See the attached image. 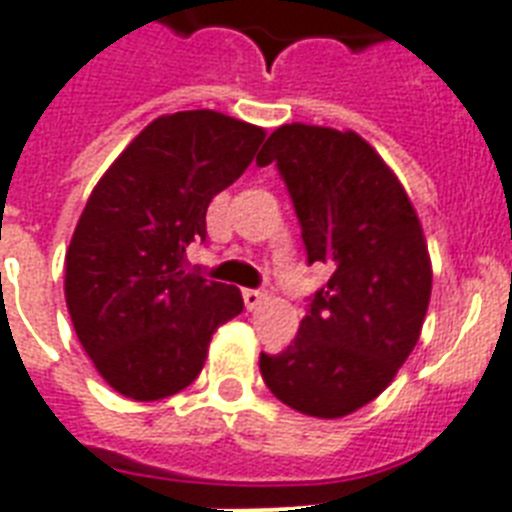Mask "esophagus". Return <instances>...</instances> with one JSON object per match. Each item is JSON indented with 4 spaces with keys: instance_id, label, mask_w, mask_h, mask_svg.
I'll use <instances>...</instances> for the list:
<instances>
[{
    "instance_id": "1",
    "label": "esophagus",
    "mask_w": 512,
    "mask_h": 512,
    "mask_svg": "<svg viewBox=\"0 0 512 512\" xmlns=\"http://www.w3.org/2000/svg\"><path fill=\"white\" fill-rule=\"evenodd\" d=\"M268 300L263 289H244V305H247V311H257L260 305Z\"/></svg>"
}]
</instances>
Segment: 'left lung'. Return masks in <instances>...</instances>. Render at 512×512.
Segmentation results:
<instances>
[{
	"instance_id": "obj_1",
	"label": "left lung",
	"mask_w": 512,
	"mask_h": 512,
	"mask_svg": "<svg viewBox=\"0 0 512 512\" xmlns=\"http://www.w3.org/2000/svg\"><path fill=\"white\" fill-rule=\"evenodd\" d=\"M271 162L295 201L308 263L332 276L292 345L260 353V374L297 412L337 420L380 396L420 340L428 241L396 172L353 130L281 124L257 156Z\"/></svg>"
}]
</instances>
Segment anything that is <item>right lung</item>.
Returning a JSON list of instances; mask_svg holds the SVG:
<instances>
[{
  "label": "right lung",
  "mask_w": 512,
  "mask_h": 512,
  "mask_svg": "<svg viewBox=\"0 0 512 512\" xmlns=\"http://www.w3.org/2000/svg\"><path fill=\"white\" fill-rule=\"evenodd\" d=\"M265 130L220 111H177L116 156L66 249V305L103 380L132 401L175 396L199 377L241 292L183 268L207 207L255 159Z\"/></svg>",
  "instance_id": "right-lung-1"
}]
</instances>
